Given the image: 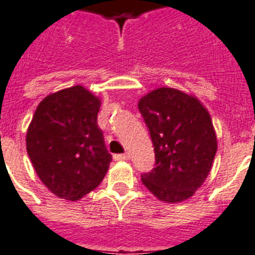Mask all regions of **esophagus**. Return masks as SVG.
<instances>
[{
  "label": "esophagus",
  "mask_w": 255,
  "mask_h": 255,
  "mask_svg": "<svg viewBox=\"0 0 255 255\" xmlns=\"http://www.w3.org/2000/svg\"><path fill=\"white\" fill-rule=\"evenodd\" d=\"M129 159V155L127 152L125 154H115L114 155V160H128Z\"/></svg>",
  "instance_id": "34e87169"
}]
</instances>
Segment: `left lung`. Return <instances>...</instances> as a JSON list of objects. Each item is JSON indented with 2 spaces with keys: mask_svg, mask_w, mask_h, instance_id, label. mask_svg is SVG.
Segmentation results:
<instances>
[{
  "mask_svg": "<svg viewBox=\"0 0 255 255\" xmlns=\"http://www.w3.org/2000/svg\"><path fill=\"white\" fill-rule=\"evenodd\" d=\"M138 110L155 152L154 168L141 181L161 201L189 199L209 174L217 152L209 113L198 99L167 87L143 96Z\"/></svg>",
  "mask_w": 255,
  "mask_h": 255,
  "instance_id": "8db88e82",
  "label": "left lung"
}]
</instances>
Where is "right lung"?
Returning a JSON list of instances; mask_svg holds the SVG:
<instances>
[{
  "instance_id": "add662e5",
  "label": "right lung",
  "mask_w": 255,
  "mask_h": 255,
  "mask_svg": "<svg viewBox=\"0 0 255 255\" xmlns=\"http://www.w3.org/2000/svg\"><path fill=\"white\" fill-rule=\"evenodd\" d=\"M100 100L82 86L41 101L26 132V151L52 194L78 200L105 177L112 155L97 126Z\"/></svg>"
}]
</instances>
